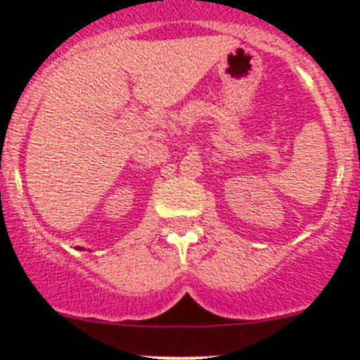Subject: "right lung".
I'll return each instance as SVG.
<instances>
[{
    "label": "right lung",
    "mask_w": 360,
    "mask_h": 360,
    "mask_svg": "<svg viewBox=\"0 0 360 360\" xmlns=\"http://www.w3.org/2000/svg\"><path fill=\"white\" fill-rule=\"evenodd\" d=\"M78 249H79V248H78Z\"/></svg>",
    "instance_id": "right-lung-1"
}]
</instances>
